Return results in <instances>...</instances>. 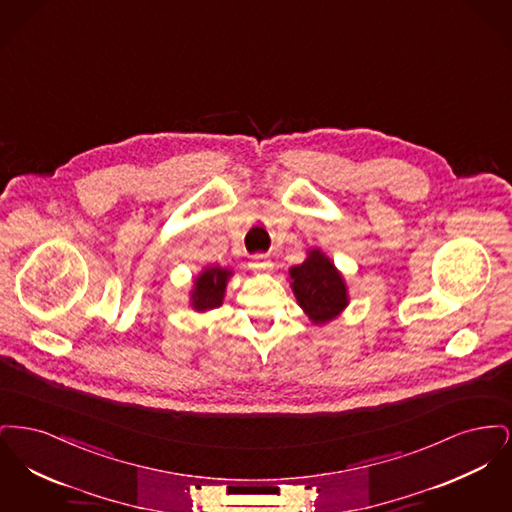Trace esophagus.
Segmentation results:
<instances>
[{"mask_svg":"<svg viewBox=\"0 0 512 512\" xmlns=\"http://www.w3.org/2000/svg\"><path fill=\"white\" fill-rule=\"evenodd\" d=\"M253 270H272V263L268 261L267 255H255L251 261Z\"/></svg>","mask_w":512,"mask_h":512,"instance_id":"1","label":"esophagus"}]
</instances>
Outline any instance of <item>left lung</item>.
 Returning <instances> with one entry per match:
<instances>
[{
  "mask_svg": "<svg viewBox=\"0 0 512 512\" xmlns=\"http://www.w3.org/2000/svg\"><path fill=\"white\" fill-rule=\"evenodd\" d=\"M292 288L299 305L315 324L340 315L347 305V290L340 272L320 251H311L305 263L292 267Z\"/></svg>",
  "mask_w": 512,
  "mask_h": 512,
  "instance_id": "obj_1",
  "label": "left lung"
}]
</instances>
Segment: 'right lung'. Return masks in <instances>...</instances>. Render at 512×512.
<instances>
[{"label":"right lung","mask_w":512,"mask_h":512,"mask_svg":"<svg viewBox=\"0 0 512 512\" xmlns=\"http://www.w3.org/2000/svg\"><path fill=\"white\" fill-rule=\"evenodd\" d=\"M230 276V270L213 267L207 268L197 280H195V290L192 293L194 307L197 311H207L215 309L222 303L224 297V288L226 280Z\"/></svg>","instance_id":"1"}]
</instances>
